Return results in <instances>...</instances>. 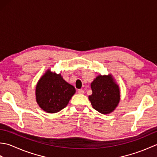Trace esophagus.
<instances>
[{
	"label": "esophagus",
	"mask_w": 157,
	"mask_h": 157,
	"mask_svg": "<svg viewBox=\"0 0 157 157\" xmlns=\"http://www.w3.org/2000/svg\"><path fill=\"white\" fill-rule=\"evenodd\" d=\"M78 93L79 94H84V91L83 90H82V89H79V90H78Z\"/></svg>",
	"instance_id": "obj_1"
}]
</instances>
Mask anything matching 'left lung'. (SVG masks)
I'll return each mask as SVG.
<instances>
[{
  "mask_svg": "<svg viewBox=\"0 0 157 157\" xmlns=\"http://www.w3.org/2000/svg\"><path fill=\"white\" fill-rule=\"evenodd\" d=\"M92 95L88 96L92 107L102 114H109L117 106L120 90L111 74L100 75L91 83Z\"/></svg>",
  "mask_w": 157,
  "mask_h": 157,
  "instance_id": "obj_1",
  "label": "left lung"
}]
</instances>
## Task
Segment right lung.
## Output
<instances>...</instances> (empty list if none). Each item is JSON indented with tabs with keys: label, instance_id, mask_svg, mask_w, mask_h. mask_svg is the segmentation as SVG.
Instances as JSON below:
<instances>
[{
	"label": "right lung",
	"instance_id": "add662e5",
	"mask_svg": "<svg viewBox=\"0 0 157 157\" xmlns=\"http://www.w3.org/2000/svg\"><path fill=\"white\" fill-rule=\"evenodd\" d=\"M75 89L63 79L61 74L48 69L39 79L36 87V102L42 110L55 113L66 107Z\"/></svg>",
	"mask_w": 157,
	"mask_h": 157
}]
</instances>
